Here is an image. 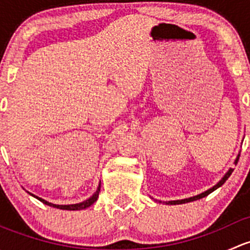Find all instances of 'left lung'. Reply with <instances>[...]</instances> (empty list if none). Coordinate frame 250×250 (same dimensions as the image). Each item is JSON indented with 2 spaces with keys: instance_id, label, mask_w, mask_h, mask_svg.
Segmentation results:
<instances>
[{
  "instance_id": "obj_1",
  "label": "left lung",
  "mask_w": 250,
  "mask_h": 250,
  "mask_svg": "<svg viewBox=\"0 0 250 250\" xmlns=\"http://www.w3.org/2000/svg\"><path fill=\"white\" fill-rule=\"evenodd\" d=\"M238 158H239V153L238 155H237V157H236V160H234V165H237V162H238ZM232 172H233V168H230V169L228 170V172L225 173V175L223 176V178L220 179V180H219V183H216L215 185L213 186V188H208V190L207 191H204V192H202V193H200V195H197V196H193V197H188V198H184V200H176V201H168V202H163L165 204H170V206H174V204H183V203H188V202H193V201H197V200H201V198H203V197H206V196H208L209 193H211L213 192V191H215L216 188H220L221 185H224V183H225L226 180H228L229 179V176L231 175V174H232ZM158 202H162V201H158Z\"/></svg>"
}]
</instances>
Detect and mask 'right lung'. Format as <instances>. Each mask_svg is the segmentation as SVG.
I'll use <instances>...</instances> for the list:
<instances>
[{"mask_svg": "<svg viewBox=\"0 0 250 250\" xmlns=\"http://www.w3.org/2000/svg\"><path fill=\"white\" fill-rule=\"evenodd\" d=\"M100 186H102V184L99 183L97 191H95V192L93 193V195L90 196V197L88 198V200L83 201V202H80V203H75V204H54V203L48 202V201L43 200V198L39 197V196H35L34 193L29 192V191H27V193H30V195H31V196H34L35 198H37V200H39V201H41L42 203L47 204V206H49V207H53V208L62 209V210H82V209H85V208H88V207L92 206V204L98 200V196H99V192H100Z\"/></svg>", "mask_w": 250, "mask_h": 250, "instance_id": "add662e5", "label": "right lung"}]
</instances>
